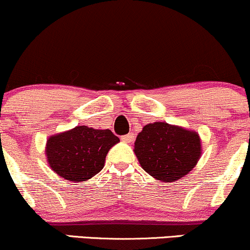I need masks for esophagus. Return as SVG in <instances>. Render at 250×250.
Here are the masks:
<instances>
[{"label": "esophagus", "mask_w": 250, "mask_h": 250, "mask_svg": "<svg viewBox=\"0 0 250 250\" xmlns=\"http://www.w3.org/2000/svg\"><path fill=\"white\" fill-rule=\"evenodd\" d=\"M134 139H135V136H134V134H133V133H129V134L125 135V136H122V137H121L122 141H123V142H125V143H130V142H133V141H134Z\"/></svg>", "instance_id": "34e87169"}]
</instances>
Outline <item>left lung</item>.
Masks as SVG:
<instances>
[{"label":"left lung","mask_w":250,"mask_h":250,"mask_svg":"<svg viewBox=\"0 0 250 250\" xmlns=\"http://www.w3.org/2000/svg\"><path fill=\"white\" fill-rule=\"evenodd\" d=\"M134 153L150 176L174 182L187 175L200 160V136L196 131L167 122L149 123L137 135Z\"/></svg>","instance_id":"left-lung-1"}]
</instances>
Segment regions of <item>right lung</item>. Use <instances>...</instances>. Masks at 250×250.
Returning a JSON list of instances; mask_svg holds the SVG:
<instances>
[{"mask_svg": "<svg viewBox=\"0 0 250 250\" xmlns=\"http://www.w3.org/2000/svg\"><path fill=\"white\" fill-rule=\"evenodd\" d=\"M109 129L79 125L48 139L45 155L59 176L68 181H87L104 167L109 149L119 142Z\"/></svg>", "mask_w": 250, "mask_h": 250, "instance_id": "obj_1", "label": "right lung"}]
</instances>
